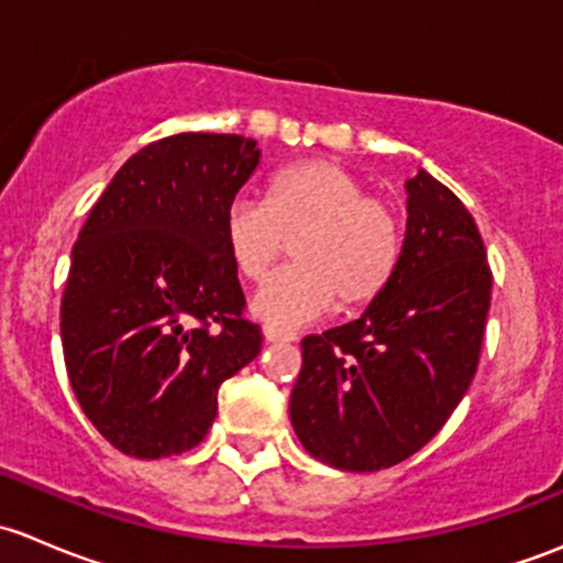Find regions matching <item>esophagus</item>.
Masks as SVG:
<instances>
[{
  "label": "esophagus",
  "mask_w": 563,
  "mask_h": 563,
  "mask_svg": "<svg viewBox=\"0 0 563 563\" xmlns=\"http://www.w3.org/2000/svg\"><path fill=\"white\" fill-rule=\"evenodd\" d=\"M264 338L269 340V343H294V340H297V334H294V332H283V329L264 327Z\"/></svg>",
  "instance_id": "esophagus-1"
}]
</instances>
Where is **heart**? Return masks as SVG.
I'll return each instance as SVG.
<instances>
[{"label":"heart","mask_w":563,"mask_h":563,"mask_svg":"<svg viewBox=\"0 0 563 563\" xmlns=\"http://www.w3.org/2000/svg\"><path fill=\"white\" fill-rule=\"evenodd\" d=\"M223 242L234 269L258 283L253 316L291 329L340 308L371 305L389 286L402 250L400 220L387 201L367 196L365 181L334 161H302L269 176L264 203L236 198L223 218Z\"/></svg>","instance_id":"heart-1"}]
</instances>
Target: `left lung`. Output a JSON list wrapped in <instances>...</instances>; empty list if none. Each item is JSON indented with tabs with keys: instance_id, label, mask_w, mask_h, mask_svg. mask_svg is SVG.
I'll return each instance as SVG.
<instances>
[{
	"instance_id": "8db88e82",
	"label": "left lung",
	"mask_w": 563,
	"mask_h": 563,
	"mask_svg": "<svg viewBox=\"0 0 563 563\" xmlns=\"http://www.w3.org/2000/svg\"><path fill=\"white\" fill-rule=\"evenodd\" d=\"M406 192V240L389 286L356 321L302 340L294 433L340 471H382L422 450L479 365L493 288L479 229L424 168Z\"/></svg>"
}]
</instances>
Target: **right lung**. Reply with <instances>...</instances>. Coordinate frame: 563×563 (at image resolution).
<instances>
[{"label": "right lung", "mask_w": 563, "mask_h": 563, "mask_svg": "<svg viewBox=\"0 0 563 563\" xmlns=\"http://www.w3.org/2000/svg\"><path fill=\"white\" fill-rule=\"evenodd\" d=\"M258 161L245 135L155 141L113 174L73 245L65 367L89 422L124 455L201 444L220 384L258 356L223 242L225 209Z\"/></svg>", "instance_id": "1"}]
</instances>
